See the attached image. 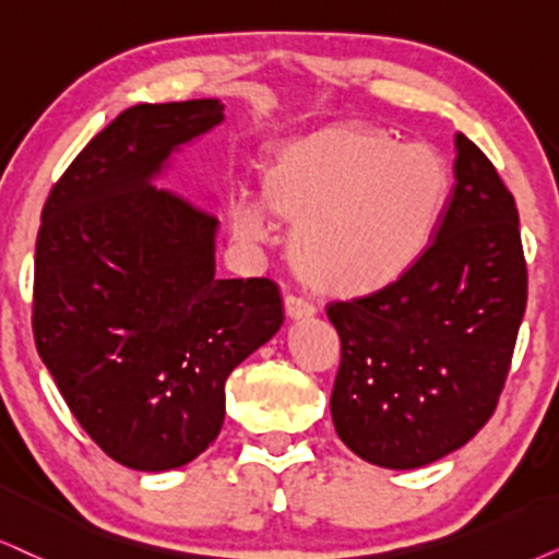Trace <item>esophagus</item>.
I'll use <instances>...</instances> for the list:
<instances>
[{"instance_id": "1", "label": "esophagus", "mask_w": 559, "mask_h": 559, "mask_svg": "<svg viewBox=\"0 0 559 559\" xmlns=\"http://www.w3.org/2000/svg\"><path fill=\"white\" fill-rule=\"evenodd\" d=\"M284 309H286L288 320H294V322L312 320V317L317 314V309L312 307V304L299 299V296H286V299H284Z\"/></svg>"}]
</instances>
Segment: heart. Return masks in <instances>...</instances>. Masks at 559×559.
I'll return each instance as SVG.
<instances>
[{
	"mask_svg": "<svg viewBox=\"0 0 559 559\" xmlns=\"http://www.w3.org/2000/svg\"><path fill=\"white\" fill-rule=\"evenodd\" d=\"M449 198V169L426 144L328 126L275 141L260 159V198L237 195L239 242L265 245L273 216L294 224L288 258L307 286L364 299L397 284L433 242Z\"/></svg>",
	"mask_w": 559,
	"mask_h": 559,
	"instance_id": "b5f03b06",
	"label": "heart"
}]
</instances>
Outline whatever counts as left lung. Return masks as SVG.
I'll return each instance as SVG.
<instances>
[{"mask_svg": "<svg viewBox=\"0 0 559 559\" xmlns=\"http://www.w3.org/2000/svg\"><path fill=\"white\" fill-rule=\"evenodd\" d=\"M454 188L418 265L328 307L343 343L330 413L353 454L418 469L485 426L526 309L519 211L490 159L454 136Z\"/></svg>", "mask_w": 559, "mask_h": 559, "instance_id": "obj_1", "label": "left lung"}]
</instances>
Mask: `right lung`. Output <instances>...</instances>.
<instances>
[{"label":"right lung","instance_id":"right-lung-1","mask_svg":"<svg viewBox=\"0 0 559 559\" xmlns=\"http://www.w3.org/2000/svg\"><path fill=\"white\" fill-rule=\"evenodd\" d=\"M222 121L214 97L123 110L40 216L35 345L80 426L129 469L201 456L229 373L284 324L273 281L216 275L218 218L157 188L173 154Z\"/></svg>","mask_w":559,"mask_h":559}]
</instances>
